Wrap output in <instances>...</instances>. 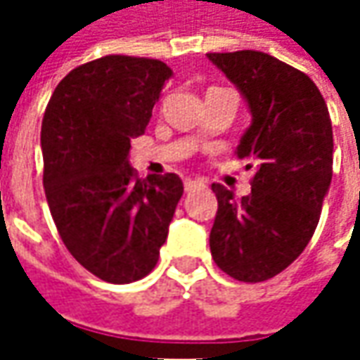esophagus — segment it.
<instances>
[{"label": "esophagus", "mask_w": 360, "mask_h": 360, "mask_svg": "<svg viewBox=\"0 0 360 360\" xmlns=\"http://www.w3.org/2000/svg\"><path fill=\"white\" fill-rule=\"evenodd\" d=\"M202 188H206V184L202 180H186L184 182V190L186 192H194V190H202Z\"/></svg>", "instance_id": "esophagus-1"}]
</instances>
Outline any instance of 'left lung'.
<instances>
[{"label":"left lung","mask_w":360,"mask_h":360,"mask_svg":"<svg viewBox=\"0 0 360 360\" xmlns=\"http://www.w3.org/2000/svg\"><path fill=\"white\" fill-rule=\"evenodd\" d=\"M244 94L252 124L238 158L255 166L250 194L212 184L216 266L240 283H264L297 260L312 238L333 178V126L311 77L269 53H208Z\"/></svg>","instance_id":"left-lung-1"}]
</instances>
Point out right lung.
<instances>
[{
    "label": "right lung",
    "mask_w": 360,
    "mask_h": 360,
    "mask_svg": "<svg viewBox=\"0 0 360 360\" xmlns=\"http://www.w3.org/2000/svg\"><path fill=\"white\" fill-rule=\"evenodd\" d=\"M170 77L160 60L104 56L63 77L44 114L49 212L70 255L105 283L152 272L184 192L176 174L138 178L128 164Z\"/></svg>",
    "instance_id": "obj_1"
}]
</instances>
